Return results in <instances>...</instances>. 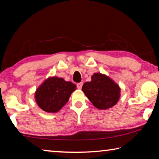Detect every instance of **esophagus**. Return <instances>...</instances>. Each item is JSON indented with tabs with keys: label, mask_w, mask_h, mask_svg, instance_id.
<instances>
[{
	"label": "esophagus",
	"mask_w": 159,
	"mask_h": 159,
	"mask_svg": "<svg viewBox=\"0 0 159 159\" xmlns=\"http://www.w3.org/2000/svg\"><path fill=\"white\" fill-rule=\"evenodd\" d=\"M82 86H83V83H78V84H77V88H78V89L80 90L82 88Z\"/></svg>",
	"instance_id": "1"
}]
</instances>
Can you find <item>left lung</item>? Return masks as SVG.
I'll return each instance as SVG.
<instances>
[{
	"mask_svg": "<svg viewBox=\"0 0 159 159\" xmlns=\"http://www.w3.org/2000/svg\"><path fill=\"white\" fill-rule=\"evenodd\" d=\"M82 91L96 108L106 110L117 104L120 97V88L116 83L105 74L95 73L91 81L85 82Z\"/></svg>",
	"mask_w": 159,
	"mask_h": 159,
	"instance_id": "obj_1",
	"label": "left lung"
}]
</instances>
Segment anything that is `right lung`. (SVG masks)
Wrapping results in <instances>:
<instances>
[{
    "mask_svg": "<svg viewBox=\"0 0 159 159\" xmlns=\"http://www.w3.org/2000/svg\"><path fill=\"white\" fill-rule=\"evenodd\" d=\"M76 85L62 78L50 76L35 92V100L40 108L48 113H57L69 101Z\"/></svg>",
    "mask_w": 159,
    "mask_h": 159,
    "instance_id": "1",
    "label": "right lung"
}]
</instances>
